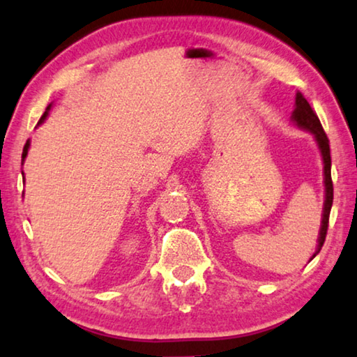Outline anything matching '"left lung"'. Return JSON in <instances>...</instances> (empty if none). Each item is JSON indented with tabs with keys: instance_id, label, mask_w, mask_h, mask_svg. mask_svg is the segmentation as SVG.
Instances as JSON below:
<instances>
[{
	"instance_id": "obj_1",
	"label": "left lung",
	"mask_w": 357,
	"mask_h": 357,
	"mask_svg": "<svg viewBox=\"0 0 357 357\" xmlns=\"http://www.w3.org/2000/svg\"><path fill=\"white\" fill-rule=\"evenodd\" d=\"M291 119L298 124L299 128H303L309 132L314 134L315 140H317V145L320 149V153H322L324 160V183H325V202H324V213H322V225H320V233H319V244L317 250L312 255V259L320 252L322 245L325 243V236H327L328 229V218H330V210L331 204H333V183H331V157H330V144L328 137L325 134V130L320 124V119L317 114L314 113V109L310 108L307 100L303 97V93H296V108L293 114H291ZM310 259V260H312Z\"/></svg>"
}]
</instances>
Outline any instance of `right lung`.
<instances>
[{
  "label": "right lung",
  "mask_w": 357,
  "mask_h": 357,
  "mask_svg": "<svg viewBox=\"0 0 357 357\" xmlns=\"http://www.w3.org/2000/svg\"><path fill=\"white\" fill-rule=\"evenodd\" d=\"M50 108H52V105H48V107H47V112H45V113H43V116H42V118H40V121H38V124H42V123L45 121V119H47V116H48V109H50ZM29 147H30V142H29V140H27V142H26V145H24V150H22V163H24V160H26V157H27ZM22 174H24V173H22Z\"/></svg>",
  "instance_id": "obj_1"
}]
</instances>
